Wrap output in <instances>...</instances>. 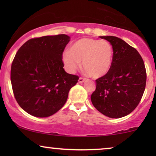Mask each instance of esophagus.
Returning <instances> with one entry per match:
<instances>
[{"instance_id":"esophagus-1","label":"esophagus","mask_w":156,"mask_h":156,"mask_svg":"<svg viewBox=\"0 0 156 156\" xmlns=\"http://www.w3.org/2000/svg\"><path fill=\"white\" fill-rule=\"evenodd\" d=\"M85 80H85V79L82 78V77H80V78H79L78 82H79V83H80V84H82V83L84 82Z\"/></svg>"}]
</instances>
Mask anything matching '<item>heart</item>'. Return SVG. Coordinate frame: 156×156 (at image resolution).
Segmentation results:
<instances>
[{"mask_svg": "<svg viewBox=\"0 0 156 156\" xmlns=\"http://www.w3.org/2000/svg\"><path fill=\"white\" fill-rule=\"evenodd\" d=\"M113 49L106 40L85 37L74 42L70 50H66L62 55L65 69L74 73L82 68L92 78L101 77L109 71L112 63Z\"/></svg>", "mask_w": 156, "mask_h": 156, "instance_id": "1", "label": "heart"}]
</instances>
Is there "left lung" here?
<instances>
[{
    "label": "left lung",
    "instance_id": "left-lung-1",
    "mask_svg": "<svg viewBox=\"0 0 156 156\" xmlns=\"http://www.w3.org/2000/svg\"><path fill=\"white\" fill-rule=\"evenodd\" d=\"M112 45L113 59L107 74L96 80L91 96L94 106L102 114L119 119L131 114L144 94L146 72L135 48L115 36H100Z\"/></svg>",
    "mask_w": 156,
    "mask_h": 156
}]
</instances>
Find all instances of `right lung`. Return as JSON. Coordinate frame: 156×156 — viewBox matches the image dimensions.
Here are the masks:
<instances>
[{"label": "right lung", "mask_w": 156, "mask_h": 156, "mask_svg": "<svg viewBox=\"0 0 156 156\" xmlns=\"http://www.w3.org/2000/svg\"><path fill=\"white\" fill-rule=\"evenodd\" d=\"M67 35L30 39L17 52L11 65L10 80L17 102L35 117L53 115L65 105L70 89L79 77L64 69L62 60Z\"/></svg>", "instance_id": "1"}]
</instances>
